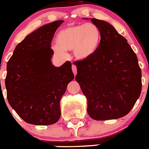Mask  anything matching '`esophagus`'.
<instances>
[{"label": "esophagus", "instance_id": "obj_1", "mask_svg": "<svg viewBox=\"0 0 149 149\" xmlns=\"http://www.w3.org/2000/svg\"><path fill=\"white\" fill-rule=\"evenodd\" d=\"M72 72H73L74 76L77 74V67H76L75 65H72Z\"/></svg>", "mask_w": 149, "mask_h": 149}]
</instances>
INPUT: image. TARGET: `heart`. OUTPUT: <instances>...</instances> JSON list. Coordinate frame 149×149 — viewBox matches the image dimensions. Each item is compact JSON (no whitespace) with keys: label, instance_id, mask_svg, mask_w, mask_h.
I'll return each instance as SVG.
<instances>
[{"label":"heart","instance_id":"b5f03b06","mask_svg":"<svg viewBox=\"0 0 149 149\" xmlns=\"http://www.w3.org/2000/svg\"><path fill=\"white\" fill-rule=\"evenodd\" d=\"M101 38V31L95 24L68 26L58 33L54 50L61 56H65V51H74L76 58L85 60L95 52Z\"/></svg>","mask_w":149,"mask_h":149}]
</instances>
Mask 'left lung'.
Here are the masks:
<instances>
[{"label":"left lung","mask_w":149,"mask_h":149,"mask_svg":"<svg viewBox=\"0 0 149 149\" xmlns=\"http://www.w3.org/2000/svg\"><path fill=\"white\" fill-rule=\"evenodd\" d=\"M91 22L101 31V42L92 56L74 63L75 80L86 96L92 119H119L131 111L140 95L141 69L125 38L104 21Z\"/></svg>","instance_id":"8db88e82"}]
</instances>
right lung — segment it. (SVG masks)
Listing matches in <instances>:
<instances>
[{"instance_id": "add662e5", "label": "right lung", "mask_w": 149, "mask_h": 149, "mask_svg": "<svg viewBox=\"0 0 149 149\" xmlns=\"http://www.w3.org/2000/svg\"><path fill=\"white\" fill-rule=\"evenodd\" d=\"M63 22H51L27 35L7 63L5 86L8 102L29 124L56 123L61 115L62 96L74 79L70 62L60 67L51 63V42Z\"/></svg>"}]
</instances>
